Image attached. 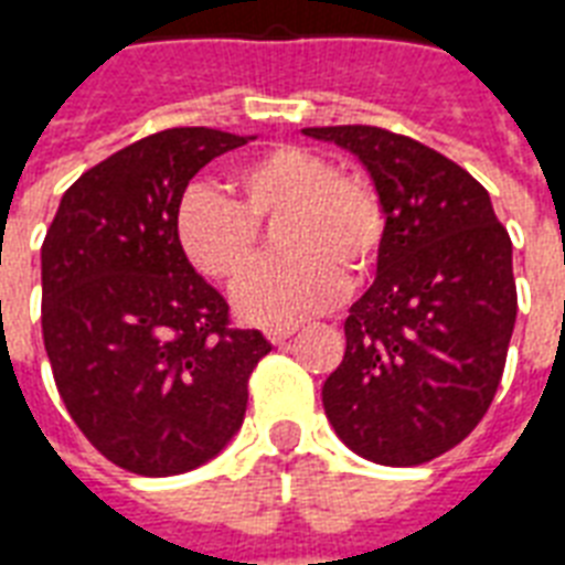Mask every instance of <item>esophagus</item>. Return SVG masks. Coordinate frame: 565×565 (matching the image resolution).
Returning <instances> with one entry per match:
<instances>
[{
  "mask_svg": "<svg viewBox=\"0 0 565 565\" xmlns=\"http://www.w3.org/2000/svg\"><path fill=\"white\" fill-rule=\"evenodd\" d=\"M295 332H297L295 327H270V330H265V335H268L270 344H282V342H288Z\"/></svg>",
  "mask_w": 565,
  "mask_h": 565,
  "instance_id": "34e87169",
  "label": "esophagus"
}]
</instances>
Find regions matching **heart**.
Here are the masks:
<instances>
[{"mask_svg": "<svg viewBox=\"0 0 565 565\" xmlns=\"http://www.w3.org/2000/svg\"><path fill=\"white\" fill-rule=\"evenodd\" d=\"M235 200L196 182L177 205V244L188 265L235 282L259 256V223H279L288 256L262 265L235 288V312L262 327H288L330 309L369 277L386 238V209L371 182L339 173L335 161L303 147H270L238 164Z\"/></svg>", "mask_w": 565, "mask_h": 565, "instance_id": "heart-1", "label": "heart"}]
</instances>
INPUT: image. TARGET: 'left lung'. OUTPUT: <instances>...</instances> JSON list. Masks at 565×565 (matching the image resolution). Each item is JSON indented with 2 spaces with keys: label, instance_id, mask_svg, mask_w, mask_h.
I'll return each instance as SVG.
<instances>
[{
  "label": "left lung",
  "instance_id": "obj_1",
  "mask_svg": "<svg viewBox=\"0 0 565 565\" xmlns=\"http://www.w3.org/2000/svg\"><path fill=\"white\" fill-rule=\"evenodd\" d=\"M303 135L353 152L386 209L377 277L344 321L323 413L365 460L422 466L495 397L519 309L513 244L487 188L441 152L377 126Z\"/></svg>",
  "mask_w": 565,
  "mask_h": 565
}]
</instances>
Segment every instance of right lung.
Wrapping results in <instances>:
<instances>
[{
	"label": "right lung",
	"mask_w": 565,
	"mask_h": 565,
	"mask_svg": "<svg viewBox=\"0 0 565 565\" xmlns=\"http://www.w3.org/2000/svg\"><path fill=\"white\" fill-rule=\"evenodd\" d=\"M247 135L164 129L85 170L41 247L43 344L55 386L105 460L143 478L203 466L233 439L270 342L177 244V205L200 168Z\"/></svg>",
	"instance_id": "add662e5"
}]
</instances>
